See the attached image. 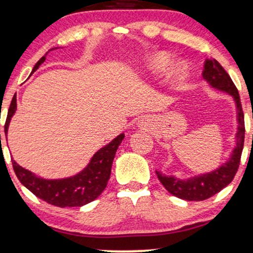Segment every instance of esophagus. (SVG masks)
<instances>
[{
    "label": "esophagus",
    "instance_id": "obj_1",
    "mask_svg": "<svg viewBox=\"0 0 253 253\" xmlns=\"http://www.w3.org/2000/svg\"><path fill=\"white\" fill-rule=\"evenodd\" d=\"M138 126H141L143 130H149L151 127L152 124H151V122L149 121V120H145V121L142 120V121L138 122Z\"/></svg>",
    "mask_w": 253,
    "mask_h": 253
}]
</instances>
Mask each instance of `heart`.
I'll use <instances>...</instances> for the list:
<instances>
[{
    "label": "heart",
    "mask_w": 253,
    "mask_h": 253,
    "mask_svg": "<svg viewBox=\"0 0 253 253\" xmlns=\"http://www.w3.org/2000/svg\"><path fill=\"white\" fill-rule=\"evenodd\" d=\"M171 63V56L168 52H158L150 58V65L155 70H163ZM188 65L184 62H179L173 68V77L176 80H183L188 76Z\"/></svg>",
    "instance_id": "heart-1"
}]
</instances>
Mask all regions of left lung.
Instances as JSON below:
<instances>
[{
	"instance_id": "1",
	"label": "left lung",
	"mask_w": 253,
	"mask_h": 253,
	"mask_svg": "<svg viewBox=\"0 0 253 253\" xmlns=\"http://www.w3.org/2000/svg\"><path fill=\"white\" fill-rule=\"evenodd\" d=\"M203 79L207 81L211 88L218 91L226 92L233 98L237 110V132L236 146L230 154L225 163L220 164L217 169L210 172L197 174L189 178H177L176 176H168L161 171H156L158 179L171 195L180 199L192 202H201L208 199L223 190L232 182L238 170L243 148H244V114H243L241 98L238 90L233 84L231 77L214 58H208L204 63Z\"/></svg>"
}]
</instances>
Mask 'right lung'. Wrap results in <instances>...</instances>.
<instances>
[{
	"mask_svg": "<svg viewBox=\"0 0 253 253\" xmlns=\"http://www.w3.org/2000/svg\"><path fill=\"white\" fill-rule=\"evenodd\" d=\"M51 50H54V48L49 51ZM46 54L42 58H40L31 74L35 73L40 68V65L45 61ZM16 109L17 103L16 95H15L12 97L10 107H9L7 121H5V136L8 133L11 117L16 112ZM123 139L124 133L118 135L110 143H108L107 145L99 149L97 152H95L88 165L82 171L74 174V176L67 177V178H42L31 171L22 168L14 160L11 161L12 168H14L15 173H16L20 182L36 197L43 199L44 202L55 205V207H83V205L95 201L103 192V190L107 188L108 180L110 178L112 162H114L118 146L121 145Z\"/></svg>",
	"mask_w": 253,
	"mask_h": 253,
	"instance_id": "obj_1",
	"label": "right lung"
}]
</instances>
